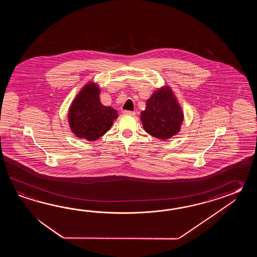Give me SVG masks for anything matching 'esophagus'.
I'll return each mask as SVG.
<instances>
[{
	"instance_id": "1",
	"label": "esophagus",
	"mask_w": 257,
	"mask_h": 257,
	"mask_svg": "<svg viewBox=\"0 0 257 257\" xmlns=\"http://www.w3.org/2000/svg\"><path fill=\"white\" fill-rule=\"evenodd\" d=\"M123 114H125V115H135V112H133V111H128V110H124L123 111Z\"/></svg>"
}]
</instances>
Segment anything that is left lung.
<instances>
[{
    "label": "left lung",
    "instance_id": "8db88e82",
    "mask_svg": "<svg viewBox=\"0 0 257 257\" xmlns=\"http://www.w3.org/2000/svg\"><path fill=\"white\" fill-rule=\"evenodd\" d=\"M141 119L145 131L159 140H167L180 131L184 114L169 86L156 90L148 99Z\"/></svg>",
    "mask_w": 257,
    "mask_h": 257
}]
</instances>
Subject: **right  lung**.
I'll use <instances>...</instances> for the list:
<instances>
[{"label": "right lung", "mask_w": 257, "mask_h": 257, "mask_svg": "<svg viewBox=\"0 0 257 257\" xmlns=\"http://www.w3.org/2000/svg\"><path fill=\"white\" fill-rule=\"evenodd\" d=\"M98 84L89 82L72 101L68 121L72 133L80 139L94 142L109 131L117 118L116 110L101 104Z\"/></svg>", "instance_id": "add662e5"}]
</instances>
